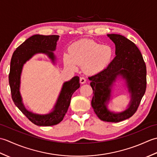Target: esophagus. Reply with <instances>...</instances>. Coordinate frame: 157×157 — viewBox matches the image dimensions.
<instances>
[{"instance_id":"esophagus-1","label":"esophagus","mask_w":157,"mask_h":157,"mask_svg":"<svg viewBox=\"0 0 157 157\" xmlns=\"http://www.w3.org/2000/svg\"><path fill=\"white\" fill-rule=\"evenodd\" d=\"M79 82H80L82 84H85L86 82V78H83V77H82V78H80V79H79Z\"/></svg>"}]
</instances>
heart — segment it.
<instances>
[{"instance_id":"heart-1","label":"heart","mask_w":157,"mask_h":157,"mask_svg":"<svg viewBox=\"0 0 157 157\" xmlns=\"http://www.w3.org/2000/svg\"><path fill=\"white\" fill-rule=\"evenodd\" d=\"M114 50L111 45L102 44L90 39H82L70 46L69 53L63 55L64 64L75 70L78 65L87 74H96L111 63Z\"/></svg>"}]
</instances>
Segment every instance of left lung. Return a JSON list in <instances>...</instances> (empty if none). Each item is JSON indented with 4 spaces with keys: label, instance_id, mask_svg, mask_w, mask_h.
<instances>
[{
    "label": "left lung",
    "instance_id": "1",
    "mask_svg": "<svg viewBox=\"0 0 157 157\" xmlns=\"http://www.w3.org/2000/svg\"><path fill=\"white\" fill-rule=\"evenodd\" d=\"M115 44V57L102 71L89 77L93 90L91 105L98 117L117 123L128 119L137 111L146 88V67L134 42L119 34H107ZM119 76L125 79L131 100L128 108L120 113L110 112L107 104L113 83Z\"/></svg>",
    "mask_w": 157,
    "mask_h": 157
}]
</instances>
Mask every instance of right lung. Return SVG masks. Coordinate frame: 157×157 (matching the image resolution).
Returning a JSON list of instances; mask_svg holds the SVG:
<instances>
[{"mask_svg": "<svg viewBox=\"0 0 157 157\" xmlns=\"http://www.w3.org/2000/svg\"><path fill=\"white\" fill-rule=\"evenodd\" d=\"M59 38L57 35L32 36L17 48L11 60L9 82L12 99L23 114L36 125L51 126L61 122L67 111L73 94L80 86L78 76L73 77L71 80L64 82L52 111L48 114L40 115L29 111L23 105L19 91L23 65L38 53L46 54L55 63L56 57L53 51H55Z\"/></svg>", "mask_w": 157, "mask_h": 157, "instance_id": "add662e5", "label": "right lung"}]
</instances>
